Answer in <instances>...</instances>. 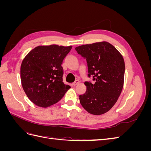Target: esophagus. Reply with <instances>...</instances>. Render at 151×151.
<instances>
[{"label": "esophagus", "instance_id": "esophagus-1", "mask_svg": "<svg viewBox=\"0 0 151 151\" xmlns=\"http://www.w3.org/2000/svg\"><path fill=\"white\" fill-rule=\"evenodd\" d=\"M79 82H80V81H79V80H76V81L74 82V83H72V85L75 86H76V85H77V84H79Z\"/></svg>", "mask_w": 151, "mask_h": 151}]
</instances>
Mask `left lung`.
Listing matches in <instances>:
<instances>
[{"label": "left lung", "mask_w": 151, "mask_h": 151, "mask_svg": "<svg viewBox=\"0 0 151 151\" xmlns=\"http://www.w3.org/2000/svg\"><path fill=\"white\" fill-rule=\"evenodd\" d=\"M76 50L86 59L88 77L93 76L95 82H85L87 90L79 96L80 103L92 115H103L115 105L122 93L125 67L123 56L106 42L83 45Z\"/></svg>", "instance_id": "1"}]
</instances>
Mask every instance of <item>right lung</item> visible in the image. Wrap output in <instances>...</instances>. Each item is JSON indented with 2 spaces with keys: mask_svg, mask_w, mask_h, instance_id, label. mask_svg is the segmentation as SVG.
I'll list each match as a JSON object with an SVG mask.
<instances>
[{
  "mask_svg": "<svg viewBox=\"0 0 151 151\" xmlns=\"http://www.w3.org/2000/svg\"><path fill=\"white\" fill-rule=\"evenodd\" d=\"M72 46H38L30 51L21 65L22 88L28 98L38 106L57 103L70 88L63 82V59Z\"/></svg>",
  "mask_w": 151,
  "mask_h": 151,
  "instance_id": "right-lung-1",
  "label": "right lung"
}]
</instances>
